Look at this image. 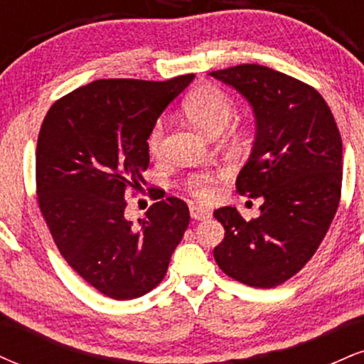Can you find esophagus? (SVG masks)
<instances>
[{"mask_svg":"<svg viewBox=\"0 0 364 364\" xmlns=\"http://www.w3.org/2000/svg\"><path fill=\"white\" fill-rule=\"evenodd\" d=\"M190 215L193 220H205V219H210L212 214L207 210V208L200 207V205H191L190 207Z\"/></svg>","mask_w":364,"mask_h":364,"instance_id":"esophagus-1","label":"esophagus"}]
</instances>
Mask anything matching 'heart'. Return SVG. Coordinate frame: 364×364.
<instances>
[{"label": "heart", "mask_w": 364, "mask_h": 364, "mask_svg": "<svg viewBox=\"0 0 364 364\" xmlns=\"http://www.w3.org/2000/svg\"><path fill=\"white\" fill-rule=\"evenodd\" d=\"M183 109L188 119L205 132L207 135H215L228 127L235 112L232 99L220 90L219 87L203 85L191 92L183 102ZM164 136V119L159 118L150 128L147 136V147L152 154H159ZM190 190L196 198L210 200L214 196V178L210 174H198L190 179Z\"/></svg>", "instance_id": "heart-1"}]
</instances>
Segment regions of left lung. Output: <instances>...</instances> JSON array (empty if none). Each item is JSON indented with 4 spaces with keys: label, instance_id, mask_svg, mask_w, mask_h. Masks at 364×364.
<instances>
[{
    "label": "left lung",
    "instance_id": "8db88e82",
    "mask_svg": "<svg viewBox=\"0 0 364 364\" xmlns=\"http://www.w3.org/2000/svg\"><path fill=\"white\" fill-rule=\"evenodd\" d=\"M248 101L255 140L236 188L262 196L257 219L235 207L214 217L224 225L214 248L220 270L253 287H275L306 265L339 207L342 140L336 119L313 87L262 65L208 73Z\"/></svg>",
    "mask_w": 364,
    "mask_h": 364
}]
</instances>
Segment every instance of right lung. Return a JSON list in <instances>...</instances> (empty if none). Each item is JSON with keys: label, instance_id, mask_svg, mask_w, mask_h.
<instances>
[{"label": "right lung", "instance_id": "add662e5", "mask_svg": "<svg viewBox=\"0 0 364 364\" xmlns=\"http://www.w3.org/2000/svg\"><path fill=\"white\" fill-rule=\"evenodd\" d=\"M193 78L90 82L54 102L41 127L36 179L46 224L68 265L112 299L154 289L190 223L186 203L169 196L133 225L124 191L141 188L150 128Z\"/></svg>", "mask_w": 364, "mask_h": 364}]
</instances>
